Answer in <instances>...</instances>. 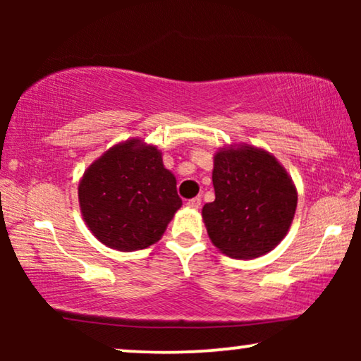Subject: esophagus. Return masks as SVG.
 I'll return each instance as SVG.
<instances>
[{"label": "esophagus", "mask_w": 361, "mask_h": 361, "mask_svg": "<svg viewBox=\"0 0 361 361\" xmlns=\"http://www.w3.org/2000/svg\"><path fill=\"white\" fill-rule=\"evenodd\" d=\"M185 205L189 207V209H199V207L202 205V199H200V197H194V199L187 200Z\"/></svg>", "instance_id": "1"}]
</instances>
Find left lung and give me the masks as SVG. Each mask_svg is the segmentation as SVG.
<instances>
[{"instance_id":"1","label":"left lung","mask_w":361,"mask_h":361,"mask_svg":"<svg viewBox=\"0 0 361 361\" xmlns=\"http://www.w3.org/2000/svg\"><path fill=\"white\" fill-rule=\"evenodd\" d=\"M215 200L202 216L216 248L231 258L251 259L268 253L288 233L298 192L283 166L256 147L215 154Z\"/></svg>"}]
</instances>
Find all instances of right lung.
Segmentation results:
<instances>
[{"label":"right lung","mask_w":361,"mask_h":361,"mask_svg":"<svg viewBox=\"0 0 361 361\" xmlns=\"http://www.w3.org/2000/svg\"><path fill=\"white\" fill-rule=\"evenodd\" d=\"M78 200L92 233L120 251L156 243L182 205L161 152L140 141L111 147L93 162L78 185Z\"/></svg>","instance_id":"1"}]
</instances>
